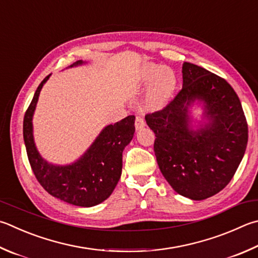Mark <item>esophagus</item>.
Masks as SVG:
<instances>
[{"label":"esophagus","mask_w":258,"mask_h":258,"mask_svg":"<svg viewBox=\"0 0 258 258\" xmlns=\"http://www.w3.org/2000/svg\"><path fill=\"white\" fill-rule=\"evenodd\" d=\"M144 125H145V120L142 116L138 115L137 117H135V128L140 130V128L144 127Z\"/></svg>","instance_id":"obj_1"}]
</instances>
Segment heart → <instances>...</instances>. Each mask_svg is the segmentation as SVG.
Instances as JSON below:
<instances>
[{"instance_id": "obj_1", "label": "heart", "mask_w": 258, "mask_h": 258, "mask_svg": "<svg viewBox=\"0 0 258 258\" xmlns=\"http://www.w3.org/2000/svg\"><path fill=\"white\" fill-rule=\"evenodd\" d=\"M142 84L151 82L149 89V102L153 107H161L170 99L176 88V76L168 67L148 65L140 72Z\"/></svg>"}]
</instances>
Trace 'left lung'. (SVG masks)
<instances>
[{
  "label": "left lung",
  "mask_w": 258,
  "mask_h": 258,
  "mask_svg": "<svg viewBox=\"0 0 258 258\" xmlns=\"http://www.w3.org/2000/svg\"><path fill=\"white\" fill-rule=\"evenodd\" d=\"M196 99L206 102L210 123L191 131L188 107ZM145 120L156 134L153 149L161 174L178 194L191 200L222 190L246 151L248 125L237 93L223 78L195 64H182V88Z\"/></svg>",
  "instance_id": "obj_1"
}]
</instances>
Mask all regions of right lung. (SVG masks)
<instances>
[{
	"label": "right lung",
	"mask_w": 258,
	"mask_h": 258,
	"mask_svg": "<svg viewBox=\"0 0 258 258\" xmlns=\"http://www.w3.org/2000/svg\"><path fill=\"white\" fill-rule=\"evenodd\" d=\"M78 60L74 65L82 64ZM46 77L37 88L23 118V140L28 160L43 188L64 202L90 208L104 202L113 193L121 174V153L132 140L135 116L130 115L102 130L99 137L77 162L69 166H54L45 161L37 151L32 137V115Z\"/></svg>",
	"instance_id": "1"
}]
</instances>
